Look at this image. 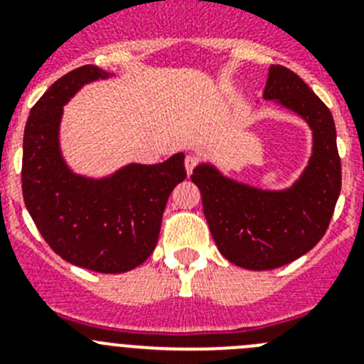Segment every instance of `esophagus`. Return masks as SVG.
<instances>
[{
	"instance_id": "34e87169",
	"label": "esophagus",
	"mask_w": 364,
	"mask_h": 364,
	"mask_svg": "<svg viewBox=\"0 0 364 364\" xmlns=\"http://www.w3.org/2000/svg\"><path fill=\"white\" fill-rule=\"evenodd\" d=\"M184 164H186V171H188V175H191L193 169H195V166H197V159H195L193 154H188L184 160Z\"/></svg>"
}]
</instances>
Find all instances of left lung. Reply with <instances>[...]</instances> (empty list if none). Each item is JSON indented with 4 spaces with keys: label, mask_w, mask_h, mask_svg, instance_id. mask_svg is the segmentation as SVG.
<instances>
[{
    "label": "left lung",
    "mask_w": 364,
    "mask_h": 364,
    "mask_svg": "<svg viewBox=\"0 0 364 364\" xmlns=\"http://www.w3.org/2000/svg\"><path fill=\"white\" fill-rule=\"evenodd\" d=\"M264 100L295 112L311 129V154L290 188L264 189L200 162L191 180L218 252L240 268L284 266L323 239L341 193V160L332 112L294 70L272 65Z\"/></svg>",
    "instance_id": "left-lung-1"
}]
</instances>
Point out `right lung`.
<instances>
[{
	"label": "right lung",
	"mask_w": 364,
	"mask_h": 364,
	"mask_svg": "<svg viewBox=\"0 0 364 364\" xmlns=\"http://www.w3.org/2000/svg\"><path fill=\"white\" fill-rule=\"evenodd\" d=\"M112 74L70 70L31 109L21 188L32 220L63 260L98 273H124L153 253L167 198L186 178L184 153L160 164H127L102 178L74 173L60 146L63 105L87 83Z\"/></svg>",
	"instance_id": "1"
}]
</instances>
